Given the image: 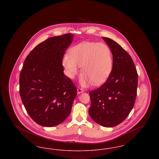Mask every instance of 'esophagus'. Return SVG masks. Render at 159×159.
Segmentation results:
<instances>
[{"label": "esophagus", "instance_id": "obj_1", "mask_svg": "<svg viewBox=\"0 0 159 159\" xmlns=\"http://www.w3.org/2000/svg\"><path fill=\"white\" fill-rule=\"evenodd\" d=\"M77 93H78V94H80V93L84 92V90H83V89H82V88H79L77 89Z\"/></svg>", "mask_w": 159, "mask_h": 159}]
</instances>
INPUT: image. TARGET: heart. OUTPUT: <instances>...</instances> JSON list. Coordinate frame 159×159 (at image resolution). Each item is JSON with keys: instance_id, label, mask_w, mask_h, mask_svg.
Returning a JSON list of instances; mask_svg holds the SVG:
<instances>
[{"instance_id": "obj_1", "label": "heart", "mask_w": 159, "mask_h": 159, "mask_svg": "<svg viewBox=\"0 0 159 159\" xmlns=\"http://www.w3.org/2000/svg\"><path fill=\"white\" fill-rule=\"evenodd\" d=\"M66 74L73 79L81 67L80 83L98 86L104 83L113 68V55L103 43L83 42L70 49L62 61Z\"/></svg>"}]
</instances>
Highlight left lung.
<instances>
[{
	"mask_svg": "<svg viewBox=\"0 0 159 159\" xmlns=\"http://www.w3.org/2000/svg\"><path fill=\"white\" fill-rule=\"evenodd\" d=\"M102 39L113 54V68L106 82L89 92V114L97 123L111 128L124 121L134 107L138 73L131 57L121 46L110 38Z\"/></svg>",
	"mask_w": 159,
	"mask_h": 159,
	"instance_id": "8db88e82",
	"label": "left lung"
}]
</instances>
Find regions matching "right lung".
I'll return each mask as SVG.
<instances>
[{
	"label": "right lung",
	"instance_id": "1",
	"mask_svg": "<svg viewBox=\"0 0 159 159\" xmlns=\"http://www.w3.org/2000/svg\"><path fill=\"white\" fill-rule=\"evenodd\" d=\"M73 34L47 39L26 57L20 75V93L25 108L38 125L52 127L71 111L77 89L64 74L62 61Z\"/></svg>",
	"mask_w": 159,
	"mask_h": 159
}]
</instances>
